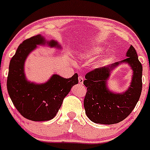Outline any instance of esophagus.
Instances as JSON below:
<instances>
[{
	"label": "esophagus",
	"mask_w": 150,
	"mask_h": 150,
	"mask_svg": "<svg viewBox=\"0 0 150 150\" xmlns=\"http://www.w3.org/2000/svg\"><path fill=\"white\" fill-rule=\"evenodd\" d=\"M78 80H79V84H83V81H84V79L82 76H79L78 77Z\"/></svg>",
	"instance_id": "34e87169"
}]
</instances>
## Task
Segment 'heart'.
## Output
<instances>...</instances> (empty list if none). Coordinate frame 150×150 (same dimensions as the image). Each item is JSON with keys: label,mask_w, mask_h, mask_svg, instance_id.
<instances>
[{"label": "heart", "mask_w": 150, "mask_h": 150, "mask_svg": "<svg viewBox=\"0 0 150 150\" xmlns=\"http://www.w3.org/2000/svg\"><path fill=\"white\" fill-rule=\"evenodd\" d=\"M104 51V49L98 46H87L83 48L79 49L78 52L87 59H94L96 56L101 53Z\"/></svg>", "instance_id": "b5f03b06"}]
</instances>
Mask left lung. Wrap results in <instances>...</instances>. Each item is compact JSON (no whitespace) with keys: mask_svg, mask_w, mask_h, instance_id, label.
Instances as JSON below:
<instances>
[{"mask_svg":"<svg viewBox=\"0 0 150 150\" xmlns=\"http://www.w3.org/2000/svg\"><path fill=\"white\" fill-rule=\"evenodd\" d=\"M126 59L101 68H97L86 75L83 84L87 87L84 98L86 116L95 123L112 125L124 120L132 112L142 91V64L137 52L131 46ZM121 63H128L133 71L130 87L122 93L109 91L107 79L112 71Z\"/></svg>","mask_w":150,"mask_h":150,"instance_id":"1","label":"left lung"}]
</instances>
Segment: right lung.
Returning a JSON list of instances; mask_svg holds the SVG:
<instances>
[{
    "mask_svg": "<svg viewBox=\"0 0 150 150\" xmlns=\"http://www.w3.org/2000/svg\"><path fill=\"white\" fill-rule=\"evenodd\" d=\"M62 49L57 41L46 40L41 34L24 40L10 60L6 86L12 102L20 114L29 120L48 121L59 112L64 98L74 85L78 83V74L65 79L53 74L48 81L37 84L28 81L24 65L29 53L38 45Z\"/></svg>",
    "mask_w": 150,
    "mask_h": 150,
    "instance_id": "right-lung-1",
    "label": "right lung"
}]
</instances>
